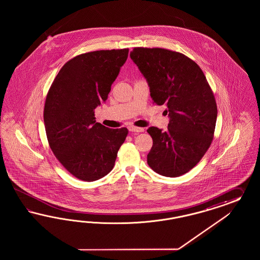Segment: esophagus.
Returning a JSON list of instances; mask_svg holds the SVG:
<instances>
[{
    "label": "esophagus",
    "instance_id": "esophagus-1",
    "mask_svg": "<svg viewBox=\"0 0 260 260\" xmlns=\"http://www.w3.org/2000/svg\"><path fill=\"white\" fill-rule=\"evenodd\" d=\"M128 129H129V132L135 133V134H139V133L144 132V127H139V126H131L128 127Z\"/></svg>",
    "mask_w": 260,
    "mask_h": 260
}]
</instances>
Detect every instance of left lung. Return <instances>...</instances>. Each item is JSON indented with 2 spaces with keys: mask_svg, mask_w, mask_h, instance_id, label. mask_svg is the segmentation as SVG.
<instances>
[{
  "mask_svg": "<svg viewBox=\"0 0 260 260\" xmlns=\"http://www.w3.org/2000/svg\"><path fill=\"white\" fill-rule=\"evenodd\" d=\"M131 58L150 86L158 106L170 116L168 131L150 126L152 138L148 164L163 176L189 172L213 142L217 107L213 90L194 61L177 51L160 47H134Z\"/></svg>",
  "mask_w": 260,
  "mask_h": 260,
  "instance_id": "1",
  "label": "left lung"
}]
</instances>
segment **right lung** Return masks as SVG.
Instances as JSON below:
<instances>
[{
	"mask_svg": "<svg viewBox=\"0 0 260 260\" xmlns=\"http://www.w3.org/2000/svg\"><path fill=\"white\" fill-rule=\"evenodd\" d=\"M128 48L96 50L64 63L47 92L44 122L58 161L83 181L98 180L112 170L126 140V127L109 128L95 121L94 110L108 99Z\"/></svg>",
	"mask_w": 260,
	"mask_h": 260,
	"instance_id": "right-lung-1",
	"label": "right lung"
}]
</instances>
